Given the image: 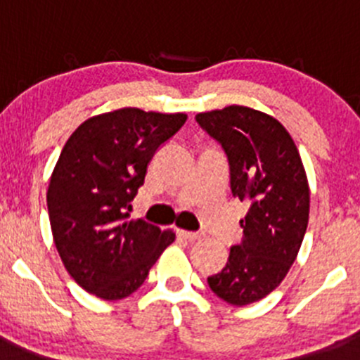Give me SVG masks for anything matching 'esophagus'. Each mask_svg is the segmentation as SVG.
Here are the masks:
<instances>
[{
    "label": "esophagus",
    "mask_w": 360,
    "mask_h": 360,
    "mask_svg": "<svg viewBox=\"0 0 360 360\" xmlns=\"http://www.w3.org/2000/svg\"><path fill=\"white\" fill-rule=\"evenodd\" d=\"M177 237L183 238V240L193 242V240H198V238H200L202 235H200V233H197V231H184V230H177Z\"/></svg>",
    "instance_id": "1"
}]
</instances>
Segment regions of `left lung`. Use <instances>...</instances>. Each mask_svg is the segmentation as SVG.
I'll list each match as a JSON object with an SVG mask.
<instances>
[{"label":"left lung","mask_w":360,"mask_h":360,"mask_svg":"<svg viewBox=\"0 0 360 360\" xmlns=\"http://www.w3.org/2000/svg\"><path fill=\"white\" fill-rule=\"evenodd\" d=\"M195 120L221 144L231 193L249 205L240 244L230 249L226 266L207 278L217 297L244 307L278 288L296 259L310 210L307 174L292 137L264 112L228 106Z\"/></svg>","instance_id":"8db88e82"}]
</instances>
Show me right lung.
<instances>
[{"label":"right lung","instance_id":"right-lung-1","mask_svg":"<svg viewBox=\"0 0 360 360\" xmlns=\"http://www.w3.org/2000/svg\"><path fill=\"white\" fill-rule=\"evenodd\" d=\"M186 118L123 108L83 122L64 144L46 191L50 226L69 275L90 294L130 296L176 238L129 212L150 160Z\"/></svg>","mask_w":360,"mask_h":360}]
</instances>
